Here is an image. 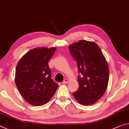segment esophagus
Masks as SVG:
<instances>
[{
	"mask_svg": "<svg viewBox=\"0 0 129 129\" xmlns=\"http://www.w3.org/2000/svg\"><path fill=\"white\" fill-rule=\"evenodd\" d=\"M68 82H69V80L67 79H65L64 81H63L62 83H68Z\"/></svg>",
	"mask_w": 129,
	"mask_h": 129,
	"instance_id": "esophagus-1",
	"label": "esophagus"
}]
</instances>
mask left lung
Returning a JSON list of instances; mask_svg holds the SVG:
<instances>
[{
	"label": "left lung",
	"mask_w": 129,
	"mask_h": 129,
	"mask_svg": "<svg viewBox=\"0 0 129 129\" xmlns=\"http://www.w3.org/2000/svg\"><path fill=\"white\" fill-rule=\"evenodd\" d=\"M69 51L77 61L78 71V90L73 93L81 105L94 104L107 89L109 70L99 46L92 42L81 40L69 46Z\"/></svg>",
	"instance_id": "8db88e82"
}]
</instances>
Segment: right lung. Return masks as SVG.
<instances>
[{"mask_svg": "<svg viewBox=\"0 0 129 129\" xmlns=\"http://www.w3.org/2000/svg\"><path fill=\"white\" fill-rule=\"evenodd\" d=\"M56 48H36L22 56L15 71V83L21 95L29 104L42 106L48 102L58 84L51 79L48 62Z\"/></svg>", "mask_w": 129, "mask_h": 129, "instance_id": "1", "label": "right lung"}]
</instances>
